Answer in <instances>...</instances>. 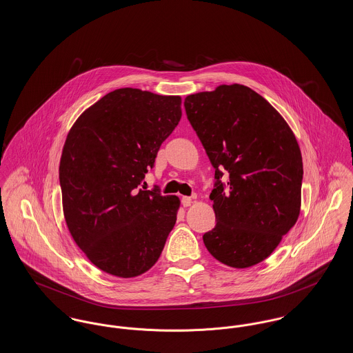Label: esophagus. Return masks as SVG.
Masks as SVG:
<instances>
[{
	"instance_id": "34e87169",
	"label": "esophagus",
	"mask_w": 353,
	"mask_h": 353,
	"mask_svg": "<svg viewBox=\"0 0 353 353\" xmlns=\"http://www.w3.org/2000/svg\"><path fill=\"white\" fill-rule=\"evenodd\" d=\"M192 197H186V196H184L183 199H181V203H183V206L184 208H188V206H190L192 205Z\"/></svg>"
}]
</instances>
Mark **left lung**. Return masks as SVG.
Returning a JSON list of instances; mask_svg holds the SVG:
<instances>
[{
  "label": "left lung",
  "instance_id": "8db88e82",
  "mask_svg": "<svg viewBox=\"0 0 353 353\" xmlns=\"http://www.w3.org/2000/svg\"><path fill=\"white\" fill-rule=\"evenodd\" d=\"M184 105L216 169L210 200L217 223L203 243L226 266H254L276 249L301 213L296 137L269 101L242 84L188 95ZM225 170L228 188L220 181Z\"/></svg>",
  "mask_w": 353,
  "mask_h": 353
}]
</instances>
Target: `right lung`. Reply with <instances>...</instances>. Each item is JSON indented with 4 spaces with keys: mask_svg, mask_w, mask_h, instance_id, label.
Wrapping results in <instances>:
<instances>
[{
    "mask_svg": "<svg viewBox=\"0 0 353 353\" xmlns=\"http://www.w3.org/2000/svg\"><path fill=\"white\" fill-rule=\"evenodd\" d=\"M180 119V97L127 87L88 107L68 132L59 164L68 232L110 275L151 269L176 223L179 197L140 184Z\"/></svg>",
    "mask_w": 353,
    "mask_h": 353,
    "instance_id": "add662e5",
    "label": "right lung"
}]
</instances>
